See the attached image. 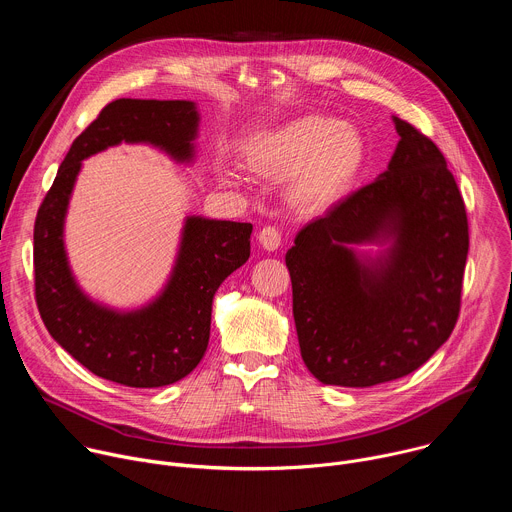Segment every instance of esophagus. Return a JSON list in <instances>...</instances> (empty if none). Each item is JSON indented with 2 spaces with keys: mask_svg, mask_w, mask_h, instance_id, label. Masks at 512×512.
I'll use <instances>...</instances> for the list:
<instances>
[{
  "mask_svg": "<svg viewBox=\"0 0 512 512\" xmlns=\"http://www.w3.org/2000/svg\"><path fill=\"white\" fill-rule=\"evenodd\" d=\"M259 243L263 249L267 251H275L279 245H281V231L275 229V227H263L259 231Z\"/></svg>",
  "mask_w": 512,
  "mask_h": 512,
  "instance_id": "1",
  "label": "esophagus"
}]
</instances>
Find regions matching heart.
Returning a JSON list of instances; mask_svg holds the SVG:
<instances>
[{
    "label": "heart",
    "instance_id": "1",
    "mask_svg": "<svg viewBox=\"0 0 512 512\" xmlns=\"http://www.w3.org/2000/svg\"><path fill=\"white\" fill-rule=\"evenodd\" d=\"M249 160L265 176L291 180V196L300 204L324 208L362 172L367 143L356 127L312 113L255 137Z\"/></svg>",
    "mask_w": 512,
    "mask_h": 512
}]
</instances>
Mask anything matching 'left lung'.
Masks as SVG:
<instances>
[{
    "label": "left lung",
    "mask_w": 512,
    "mask_h": 512,
    "mask_svg": "<svg viewBox=\"0 0 512 512\" xmlns=\"http://www.w3.org/2000/svg\"><path fill=\"white\" fill-rule=\"evenodd\" d=\"M389 170L308 223L285 255L308 371L373 387L417 371L452 334L462 304L468 216L440 148L395 117ZM396 245L362 266L352 242Z\"/></svg>",
    "instance_id": "left-lung-1"
}]
</instances>
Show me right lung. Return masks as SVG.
<instances>
[{"label": "right lung", "mask_w": 512, "mask_h": 512, "mask_svg": "<svg viewBox=\"0 0 512 512\" xmlns=\"http://www.w3.org/2000/svg\"><path fill=\"white\" fill-rule=\"evenodd\" d=\"M198 113L190 101L115 99L75 139L34 223V294L50 336L93 375L137 389L172 385L196 369L210 338L212 298L251 255V223L190 216L164 294L119 314L93 304L70 275L62 225L81 162L121 141L192 158Z\"/></svg>", "instance_id": "add662e5"}]
</instances>
